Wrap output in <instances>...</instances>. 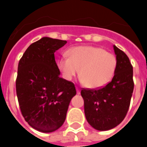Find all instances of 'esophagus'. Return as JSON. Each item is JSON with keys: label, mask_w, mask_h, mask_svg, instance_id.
Segmentation results:
<instances>
[{"label": "esophagus", "mask_w": 147, "mask_h": 147, "mask_svg": "<svg viewBox=\"0 0 147 147\" xmlns=\"http://www.w3.org/2000/svg\"><path fill=\"white\" fill-rule=\"evenodd\" d=\"M76 92H77V94H80V89H79V88H78L77 87H76Z\"/></svg>", "instance_id": "1"}]
</instances>
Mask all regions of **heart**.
I'll use <instances>...</instances> for the list:
<instances>
[{
  "label": "heart",
  "instance_id": "1",
  "mask_svg": "<svg viewBox=\"0 0 147 147\" xmlns=\"http://www.w3.org/2000/svg\"><path fill=\"white\" fill-rule=\"evenodd\" d=\"M67 55L68 57H62L58 61V67L65 79L71 80L80 72L83 85L91 89L107 84L117 66L115 55L99 47L76 46L67 51Z\"/></svg>",
  "mask_w": 147,
  "mask_h": 147
}]
</instances>
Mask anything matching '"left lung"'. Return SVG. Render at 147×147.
<instances>
[{
  "mask_svg": "<svg viewBox=\"0 0 147 147\" xmlns=\"http://www.w3.org/2000/svg\"><path fill=\"white\" fill-rule=\"evenodd\" d=\"M113 49L117 66L112 81L100 88L81 90L87 121L100 131L113 129L124 120L134 89L133 69L129 57L115 45Z\"/></svg>",
  "mask_w": 147,
  "mask_h": 147,
  "instance_id": "obj_1",
  "label": "left lung"
}]
</instances>
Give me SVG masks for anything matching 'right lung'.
Listing matches in <instances>:
<instances>
[{"label":"right lung","instance_id":"add662e5","mask_svg":"<svg viewBox=\"0 0 147 147\" xmlns=\"http://www.w3.org/2000/svg\"><path fill=\"white\" fill-rule=\"evenodd\" d=\"M66 40L42 37L26 49L19 61L16 93L26 121L42 132L59 129L66 118L74 84L59 76L54 52Z\"/></svg>","mask_w":147,"mask_h":147}]
</instances>
